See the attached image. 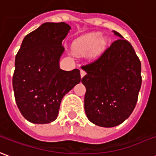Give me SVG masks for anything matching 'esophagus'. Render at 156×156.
<instances>
[{
  "mask_svg": "<svg viewBox=\"0 0 156 156\" xmlns=\"http://www.w3.org/2000/svg\"><path fill=\"white\" fill-rule=\"evenodd\" d=\"M85 76H86V72H85V70H83V69H80V77H81V78H83Z\"/></svg>",
  "mask_w": 156,
  "mask_h": 156,
  "instance_id": "1",
  "label": "esophagus"
}]
</instances>
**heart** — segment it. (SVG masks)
Segmentation results:
<instances>
[{"label":"heart","mask_w":156,"mask_h":156,"mask_svg":"<svg viewBox=\"0 0 156 156\" xmlns=\"http://www.w3.org/2000/svg\"><path fill=\"white\" fill-rule=\"evenodd\" d=\"M108 45V37L94 32L76 38L71 43L70 48L74 55H81L87 52L86 56L89 60H96L104 53Z\"/></svg>","instance_id":"obj_1"}]
</instances>
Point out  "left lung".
Segmentation results:
<instances>
[{
  "label": "left lung",
  "mask_w": 156,
  "mask_h": 156,
  "mask_svg": "<svg viewBox=\"0 0 156 156\" xmlns=\"http://www.w3.org/2000/svg\"><path fill=\"white\" fill-rule=\"evenodd\" d=\"M119 38L97 61L82 66L87 72L85 112L90 122L104 128L125 121L135 108L141 87V63L130 43Z\"/></svg>",
  "instance_id": "obj_1"
}]
</instances>
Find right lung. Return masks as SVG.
<instances>
[{
  "label": "right lung",
  "mask_w": 156,
  "mask_h": 156,
  "mask_svg": "<svg viewBox=\"0 0 156 156\" xmlns=\"http://www.w3.org/2000/svg\"><path fill=\"white\" fill-rule=\"evenodd\" d=\"M71 27L44 23L23 38L15 58L12 86L17 108L27 121L45 124L57 119L63 98L80 82V70L60 69L62 41Z\"/></svg>",
  "instance_id": "right-lung-1"
}]
</instances>
